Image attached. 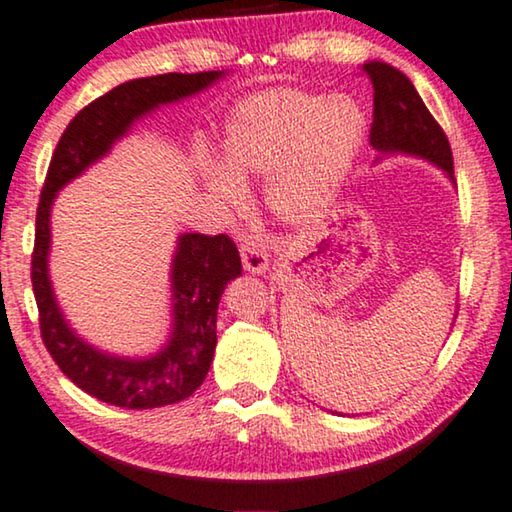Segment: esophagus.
Returning a JSON list of instances; mask_svg holds the SVG:
<instances>
[{
    "mask_svg": "<svg viewBox=\"0 0 512 512\" xmlns=\"http://www.w3.org/2000/svg\"><path fill=\"white\" fill-rule=\"evenodd\" d=\"M241 250V262H243V269L250 271V273H264L269 269V255H266L264 246L255 239H246L239 246Z\"/></svg>",
    "mask_w": 512,
    "mask_h": 512,
    "instance_id": "obj_1",
    "label": "esophagus"
}]
</instances>
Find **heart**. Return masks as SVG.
I'll return each mask as SVG.
<instances>
[{"instance_id":"heart-1","label":"heart","mask_w":512,"mask_h":512,"mask_svg":"<svg viewBox=\"0 0 512 512\" xmlns=\"http://www.w3.org/2000/svg\"><path fill=\"white\" fill-rule=\"evenodd\" d=\"M366 115L352 97L280 88L236 106L220 141L222 172L206 164L208 190L239 206V183L273 174L266 192L278 218L301 222L325 208L364 143Z\"/></svg>"}]
</instances>
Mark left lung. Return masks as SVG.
<instances>
[{
    "label": "left lung",
    "instance_id": "8db88e82",
    "mask_svg": "<svg viewBox=\"0 0 512 512\" xmlns=\"http://www.w3.org/2000/svg\"><path fill=\"white\" fill-rule=\"evenodd\" d=\"M362 71L373 85L369 141L380 153H408L441 167L455 183L450 141L417 95L406 74L385 62H366Z\"/></svg>",
    "mask_w": 512,
    "mask_h": 512
}]
</instances>
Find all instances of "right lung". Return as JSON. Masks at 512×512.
<instances>
[{"mask_svg": "<svg viewBox=\"0 0 512 512\" xmlns=\"http://www.w3.org/2000/svg\"><path fill=\"white\" fill-rule=\"evenodd\" d=\"M222 78V71L162 74L122 83L76 113L50 160L37 208L32 253V287L39 306L41 338L50 357L71 383L90 397L132 410L160 408L197 392L211 369L218 304L227 283L241 276V257L227 234H183L171 266L174 329L169 343L153 357L127 359L99 352L76 336L57 306L48 278L50 206L92 162L109 153L129 125L160 104L178 102Z\"/></svg>", "mask_w": 512, "mask_h": 512, "instance_id": "right-lung-1", "label": "right lung"}]
</instances>
